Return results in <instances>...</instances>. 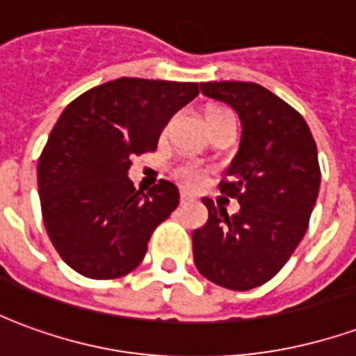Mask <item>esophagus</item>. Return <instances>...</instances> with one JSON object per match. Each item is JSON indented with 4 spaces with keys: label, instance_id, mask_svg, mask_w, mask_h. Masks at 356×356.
Masks as SVG:
<instances>
[{
    "label": "esophagus",
    "instance_id": "1",
    "mask_svg": "<svg viewBox=\"0 0 356 356\" xmlns=\"http://www.w3.org/2000/svg\"><path fill=\"white\" fill-rule=\"evenodd\" d=\"M191 198H193V194L191 193H186V191H183V193H181V200L183 202H188Z\"/></svg>",
    "mask_w": 356,
    "mask_h": 356
}]
</instances>
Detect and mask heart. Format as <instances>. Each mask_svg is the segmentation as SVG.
<instances>
[{
    "label": "heart",
    "mask_w": 356,
    "mask_h": 356,
    "mask_svg": "<svg viewBox=\"0 0 356 356\" xmlns=\"http://www.w3.org/2000/svg\"><path fill=\"white\" fill-rule=\"evenodd\" d=\"M209 114H213V112H209ZM175 177L183 185L188 186V188H198L206 181V171L198 163H181V165H177V170H175Z\"/></svg>",
    "instance_id": "heart-1"
}]
</instances>
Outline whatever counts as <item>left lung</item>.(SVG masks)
<instances>
[{"mask_svg": "<svg viewBox=\"0 0 356 356\" xmlns=\"http://www.w3.org/2000/svg\"><path fill=\"white\" fill-rule=\"evenodd\" d=\"M200 91L229 104L242 124L219 185L240 211L229 216L202 198L209 217L193 232L194 263L217 286L246 291L270 280L305 236L321 186L316 145L301 114L259 83L208 81Z\"/></svg>", "mask_w": 356, "mask_h": 356, "instance_id": "obj_1", "label": "left lung"}]
</instances>
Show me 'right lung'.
Returning a JSON list of instances; mask_svg holds the SVG:
<instances>
[{"label": "right lung", "instance_id": "add662e5", "mask_svg": "<svg viewBox=\"0 0 356 356\" xmlns=\"http://www.w3.org/2000/svg\"><path fill=\"white\" fill-rule=\"evenodd\" d=\"M196 95L193 81L120 78L60 114L38 162V191L51 242L76 273L106 280L143 261L154 229L179 206V188L160 181L135 191L129 158L156 150L170 118Z\"/></svg>", "mask_w": 356, "mask_h": 356}]
</instances>
